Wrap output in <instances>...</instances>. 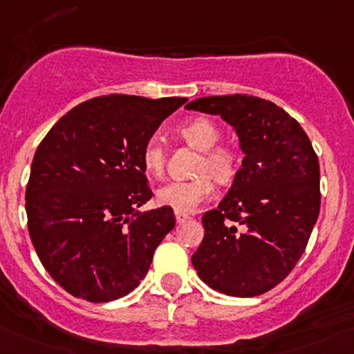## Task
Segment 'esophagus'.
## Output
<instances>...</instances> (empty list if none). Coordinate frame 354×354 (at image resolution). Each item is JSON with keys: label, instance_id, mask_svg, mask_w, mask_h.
<instances>
[{"label": "esophagus", "instance_id": "34e87169", "mask_svg": "<svg viewBox=\"0 0 354 354\" xmlns=\"http://www.w3.org/2000/svg\"><path fill=\"white\" fill-rule=\"evenodd\" d=\"M187 218H191V215L186 214V212H175V221H177V224H183Z\"/></svg>", "mask_w": 354, "mask_h": 354}]
</instances>
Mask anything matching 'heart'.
Masks as SVG:
<instances>
[{
	"label": "heart",
	"mask_w": 354,
	"mask_h": 354,
	"mask_svg": "<svg viewBox=\"0 0 354 354\" xmlns=\"http://www.w3.org/2000/svg\"><path fill=\"white\" fill-rule=\"evenodd\" d=\"M177 136L200 151L194 165L196 177L189 180H170L156 189V201L175 212H193L214 194V180L227 186L236 179L241 168V154L231 144H217L221 137L217 123L203 116L193 118L177 127ZM144 170L160 177L165 170V149L158 139H149L140 154Z\"/></svg>",
	"instance_id": "b5f03b06"
}]
</instances>
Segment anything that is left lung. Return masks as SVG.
Segmentation results:
<instances>
[{
	"instance_id": "1",
	"label": "left lung",
	"mask_w": 354,
	"mask_h": 354,
	"mask_svg": "<svg viewBox=\"0 0 354 354\" xmlns=\"http://www.w3.org/2000/svg\"><path fill=\"white\" fill-rule=\"evenodd\" d=\"M186 109L218 114L245 153L230 193L203 215L191 262L214 290L254 297L283 281L304 254L319 214V163L301 124L254 95L201 97Z\"/></svg>"
}]
</instances>
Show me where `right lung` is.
<instances>
[{"mask_svg": "<svg viewBox=\"0 0 354 354\" xmlns=\"http://www.w3.org/2000/svg\"><path fill=\"white\" fill-rule=\"evenodd\" d=\"M187 99L102 95L64 114L36 149L26 212L48 274L71 295L109 302L147 274L154 250L174 230L170 207L151 200L142 147Z\"/></svg>", "mask_w": 354, "mask_h": 354, "instance_id": "right-lung-1", "label": "right lung"}]
</instances>
